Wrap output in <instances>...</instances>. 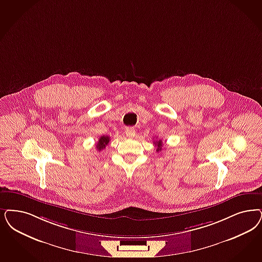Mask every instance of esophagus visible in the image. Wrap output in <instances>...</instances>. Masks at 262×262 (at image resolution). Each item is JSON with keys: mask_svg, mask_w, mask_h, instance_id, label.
<instances>
[{"mask_svg": "<svg viewBox=\"0 0 262 262\" xmlns=\"http://www.w3.org/2000/svg\"><path fill=\"white\" fill-rule=\"evenodd\" d=\"M125 134H126V137H129V138H133V137H135L136 136V130H135V128H133V127H127L126 128V130H125Z\"/></svg>", "mask_w": 262, "mask_h": 262, "instance_id": "esophagus-1", "label": "esophagus"}]
</instances>
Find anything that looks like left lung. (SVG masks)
I'll use <instances>...</instances> for the list:
<instances>
[{
  "mask_svg": "<svg viewBox=\"0 0 262 262\" xmlns=\"http://www.w3.org/2000/svg\"><path fill=\"white\" fill-rule=\"evenodd\" d=\"M154 144L157 147V152H160L162 149H163V141L160 139V140H157V141H154Z\"/></svg>",
  "mask_w": 262,
  "mask_h": 262,
  "instance_id": "1",
  "label": "left lung"
}]
</instances>
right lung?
Wrapping results in <instances>:
<instances>
[{
    "mask_svg": "<svg viewBox=\"0 0 262 262\" xmlns=\"http://www.w3.org/2000/svg\"><path fill=\"white\" fill-rule=\"evenodd\" d=\"M109 141H110V138H109V136H100V137L99 138V141H98V143H97V145H96L97 149H98L99 151L103 150V149L105 148V146L108 144Z\"/></svg>",
    "mask_w": 262,
    "mask_h": 262,
    "instance_id": "1",
    "label": "right lung"
}]
</instances>
